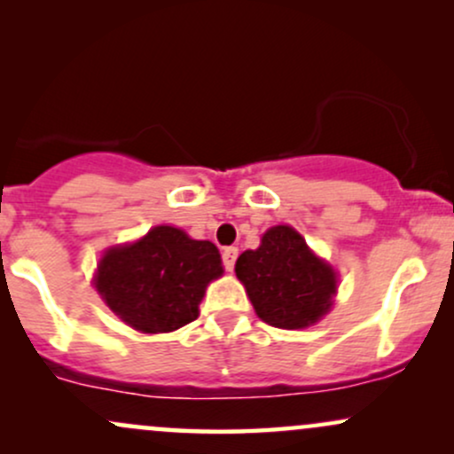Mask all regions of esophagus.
<instances>
[{
    "label": "esophagus",
    "instance_id": "34e87169",
    "mask_svg": "<svg viewBox=\"0 0 454 454\" xmlns=\"http://www.w3.org/2000/svg\"><path fill=\"white\" fill-rule=\"evenodd\" d=\"M237 256H239V249L237 247H226V249H223L222 260H223V267H226V270H232L234 269Z\"/></svg>",
    "mask_w": 454,
    "mask_h": 454
}]
</instances>
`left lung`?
<instances>
[{"mask_svg": "<svg viewBox=\"0 0 454 454\" xmlns=\"http://www.w3.org/2000/svg\"><path fill=\"white\" fill-rule=\"evenodd\" d=\"M260 320L275 328H307L328 314L337 273L293 226H273L234 264Z\"/></svg>", "mask_w": 454, "mask_h": 454, "instance_id": "left-lung-1", "label": "left lung"}]
</instances>
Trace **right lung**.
<instances>
[{"label":"right lung","mask_w":454,"mask_h":454,"mask_svg":"<svg viewBox=\"0 0 454 454\" xmlns=\"http://www.w3.org/2000/svg\"><path fill=\"white\" fill-rule=\"evenodd\" d=\"M223 273L211 241L155 226L138 241L104 252L96 290L114 316L140 333H170L198 317L207 286Z\"/></svg>","instance_id":"add662e5"}]
</instances>
